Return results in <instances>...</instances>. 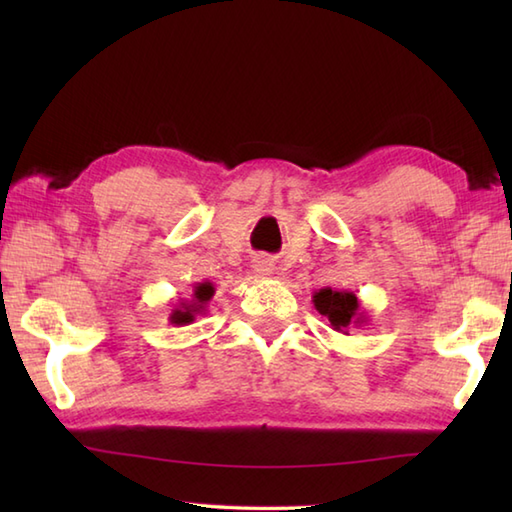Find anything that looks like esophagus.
<instances>
[{
	"instance_id": "esophagus-1",
	"label": "esophagus",
	"mask_w": 512,
	"mask_h": 512,
	"mask_svg": "<svg viewBox=\"0 0 512 512\" xmlns=\"http://www.w3.org/2000/svg\"><path fill=\"white\" fill-rule=\"evenodd\" d=\"M253 270L259 277H268L270 273H273V262H270L268 257H257L253 262Z\"/></svg>"
}]
</instances>
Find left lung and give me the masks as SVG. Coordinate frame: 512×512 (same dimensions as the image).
<instances>
[{
    "mask_svg": "<svg viewBox=\"0 0 512 512\" xmlns=\"http://www.w3.org/2000/svg\"><path fill=\"white\" fill-rule=\"evenodd\" d=\"M312 303L336 332L350 334V328H363V325H367V312L361 308V301L350 290L321 288L312 295Z\"/></svg>",
    "mask_w": 512,
    "mask_h": 512,
    "instance_id": "8db88e82",
    "label": "left lung"
}]
</instances>
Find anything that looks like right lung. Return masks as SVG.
Here are the masks:
<instances>
[{
  "mask_svg": "<svg viewBox=\"0 0 512 512\" xmlns=\"http://www.w3.org/2000/svg\"><path fill=\"white\" fill-rule=\"evenodd\" d=\"M215 295V288L211 281H200V284L193 286V295L187 301H180L176 308L169 314V323L171 325H189L195 321L198 314H204L206 308Z\"/></svg>",
  "mask_w": 512,
  "mask_h": 512,
  "instance_id": "right-lung-1",
  "label": "right lung"
}]
</instances>
